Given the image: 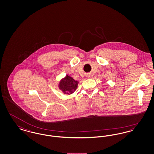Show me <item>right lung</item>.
Returning a JSON list of instances; mask_svg holds the SVG:
<instances>
[{
  "label": "right lung",
  "instance_id": "1",
  "mask_svg": "<svg viewBox=\"0 0 154 154\" xmlns=\"http://www.w3.org/2000/svg\"><path fill=\"white\" fill-rule=\"evenodd\" d=\"M77 85L78 81L67 75L66 77L60 82L59 88L65 94H71L76 90Z\"/></svg>",
  "mask_w": 154,
  "mask_h": 154
}]
</instances>
